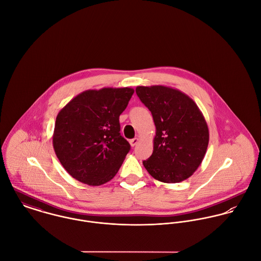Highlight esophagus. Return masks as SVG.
I'll list each match as a JSON object with an SVG mask.
<instances>
[{
	"label": "esophagus",
	"instance_id": "esophagus-1",
	"mask_svg": "<svg viewBox=\"0 0 261 261\" xmlns=\"http://www.w3.org/2000/svg\"><path fill=\"white\" fill-rule=\"evenodd\" d=\"M139 143V138H135V139H133V140H130L129 141V144H130V146L132 147H135V146H137V144Z\"/></svg>",
	"mask_w": 261,
	"mask_h": 261
}]
</instances>
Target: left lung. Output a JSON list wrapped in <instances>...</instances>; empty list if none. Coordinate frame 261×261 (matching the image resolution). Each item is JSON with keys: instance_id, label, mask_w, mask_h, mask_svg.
Returning <instances> with one entry per match:
<instances>
[{"instance_id": "8db88e82", "label": "left lung", "mask_w": 261, "mask_h": 261, "mask_svg": "<svg viewBox=\"0 0 261 261\" xmlns=\"http://www.w3.org/2000/svg\"><path fill=\"white\" fill-rule=\"evenodd\" d=\"M136 92L151 112L155 126L152 153L144 167L163 183L188 179L201 165L209 143L203 113L184 92L164 85L138 86Z\"/></svg>"}]
</instances>
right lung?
<instances>
[{
  "label": "right lung",
  "mask_w": 261,
  "mask_h": 261,
  "mask_svg": "<svg viewBox=\"0 0 261 261\" xmlns=\"http://www.w3.org/2000/svg\"><path fill=\"white\" fill-rule=\"evenodd\" d=\"M134 92L130 87L85 90L58 112L53 148L75 180L100 186L116 175L130 149L119 133V115Z\"/></svg>",
  "instance_id": "1"
}]
</instances>
